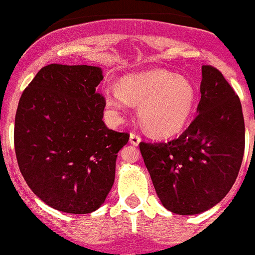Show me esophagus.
Here are the masks:
<instances>
[{"instance_id":"34e87169","label":"esophagus","mask_w":255,"mask_h":255,"mask_svg":"<svg viewBox=\"0 0 255 255\" xmlns=\"http://www.w3.org/2000/svg\"><path fill=\"white\" fill-rule=\"evenodd\" d=\"M130 142L132 143L133 146H137L138 143L141 142V137L138 135H136L135 132H132V133H130Z\"/></svg>"}]
</instances>
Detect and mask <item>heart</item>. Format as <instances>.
I'll return each mask as SVG.
<instances>
[{"instance_id":"b5f03b06","label":"heart","mask_w":255,"mask_h":255,"mask_svg":"<svg viewBox=\"0 0 255 255\" xmlns=\"http://www.w3.org/2000/svg\"><path fill=\"white\" fill-rule=\"evenodd\" d=\"M103 94L117 119L130 104L138 105L141 122L157 137L180 132L190 120L196 103L192 83L165 69L127 75L120 80V87L109 85Z\"/></svg>"}]
</instances>
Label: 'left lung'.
Instances as JSON below:
<instances>
[{"instance_id":"left-lung-1","label":"left lung","mask_w":255,"mask_h":255,"mask_svg":"<svg viewBox=\"0 0 255 255\" xmlns=\"http://www.w3.org/2000/svg\"><path fill=\"white\" fill-rule=\"evenodd\" d=\"M197 117L178 138L140 142L157 197L168 211L200 214L221 202L236 182L244 153L241 100L222 73L202 65Z\"/></svg>"}]
</instances>
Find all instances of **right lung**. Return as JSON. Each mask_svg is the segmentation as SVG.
Wrapping results in <instances>:
<instances>
[{"mask_svg":"<svg viewBox=\"0 0 255 255\" xmlns=\"http://www.w3.org/2000/svg\"><path fill=\"white\" fill-rule=\"evenodd\" d=\"M103 70L49 64L24 89L14 119L22 176L45 205L65 213L102 207L115 180L118 152L128 133L103 122L105 100L95 92Z\"/></svg>","mask_w":255,"mask_h":255,"instance_id":"right-lung-1","label":"right lung"}]
</instances>
